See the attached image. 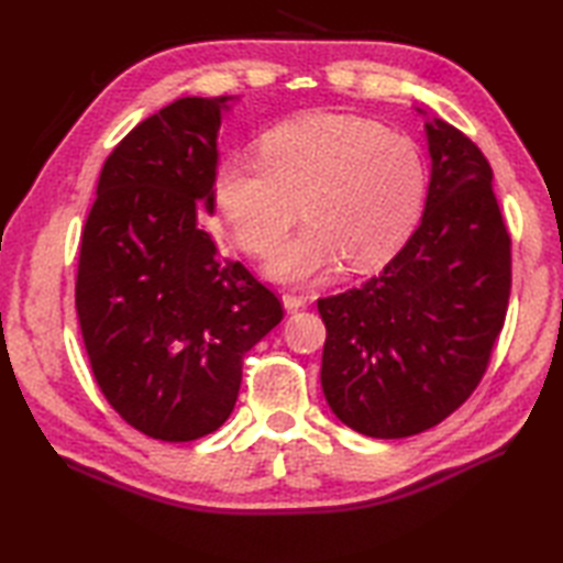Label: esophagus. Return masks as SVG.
<instances>
[{"label":"esophagus","mask_w":563,"mask_h":563,"mask_svg":"<svg viewBox=\"0 0 563 563\" xmlns=\"http://www.w3.org/2000/svg\"><path fill=\"white\" fill-rule=\"evenodd\" d=\"M307 305V297L302 295H283V307L288 309V312H297V309Z\"/></svg>","instance_id":"34e87169"}]
</instances>
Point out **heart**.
I'll list each match as a JSON object with an SVG mask.
<instances>
[{"label":"heart","instance_id":"1","mask_svg":"<svg viewBox=\"0 0 563 563\" xmlns=\"http://www.w3.org/2000/svg\"><path fill=\"white\" fill-rule=\"evenodd\" d=\"M426 162L416 142L345 113L292 118L261 137V157H230L214 206L234 242L263 256L302 210L307 224L273 251L280 283L321 280L339 266L367 271L397 251L421 214Z\"/></svg>","mask_w":563,"mask_h":563}]
</instances>
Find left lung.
Returning <instances> with one entry per match:
<instances>
[{
    "label": "left lung",
    "mask_w": 563,
    "mask_h": 563,
    "mask_svg": "<svg viewBox=\"0 0 563 563\" xmlns=\"http://www.w3.org/2000/svg\"><path fill=\"white\" fill-rule=\"evenodd\" d=\"M426 140L430 184L418 230L375 278L317 302L327 404L369 438L423 433L460 409L506 321L510 236L492 166L440 118L426 121Z\"/></svg>",
    "instance_id": "8db88e82"
}]
</instances>
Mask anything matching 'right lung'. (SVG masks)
<instances>
[{"mask_svg": "<svg viewBox=\"0 0 563 563\" xmlns=\"http://www.w3.org/2000/svg\"><path fill=\"white\" fill-rule=\"evenodd\" d=\"M236 97H184L106 159L84 224L77 317L103 397L140 433L188 442L230 418L244 353L283 307L200 224L214 210L222 115Z\"/></svg>", "mask_w": 563, "mask_h": 563, "instance_id": "obj_1", "label": "right lung"}]
</instances>
